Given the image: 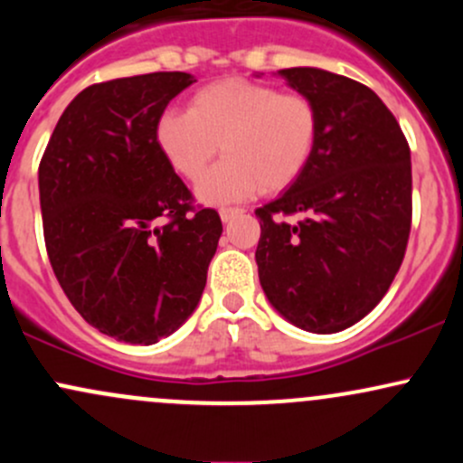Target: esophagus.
Segmentation results:
<instances>
[{
	"label": "esophagus",
	"instance_id": "1",
	"mask_svg": "<svg viewBox=\"0 0 463 463\" xmlns=\"http://www.w3.org/2000/svg\"><path fill=\"white\" fill-rule=\"evenodd\" d=\"M241 208H222L220 211V217H222V222H231V220H235L237 215H241Z\"/></svg>",
	"mask_w": 463,
	"mask_h": 463
}]
</instances>
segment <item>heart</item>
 <instances>
[{
    "label": "heart",
    "instance_id": "heart-1",
    "mask_svg": "<svg viewBox=\"0 0 463 463\" xmlns=\"http://www.w3.org/2000/svg\"><path fill=\"white\" fill-rule=\"evenodd\" d=\"M318 129V109L307 96L223 79L195 91L186 111H165L156 142L186 180H197L222 151L226 157L202 177L195 195L202 204L226 206L259 189L292 184L312 160Z\"/></svg>",
    "mask_w": 463,
    "mask_h": 463
}]
</instances>
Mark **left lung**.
<instances>
[{
    "mask_svg": "<svg viewBox=\"0 0 463 463\" xmlns=\"http://www.w3.org/2000/svg\"><path fill=\"white\" fill-rule=\"evenodd\" d=\"M274 76L317 105L321 129L306 171L255 211L259 281L294 327L336 334L367 317L400 270L411 231V151L367 85L321 68ZM292 212L304 220H276Z\"/></svg>",
    "mask_w": 463,
    "mask_h": 463,
    "instance_id": "1",
    "label": "left lung"
}]
</instances>
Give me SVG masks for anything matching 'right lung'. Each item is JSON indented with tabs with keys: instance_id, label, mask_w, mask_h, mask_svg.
I'll use <instances>...</instances> for the list:
<instances>
[{
	"instance_id": "right-lung-1",
	"label": "right lung",
	"mask_w": 463,
	"mask_h": 463,
	"mask_svg": "<svg viewBox=\"0 0 463 463\" xmlns=\"http://www.w3.org/2000/svg\"><path fill=\"white\" fill-rule=\"evenodd\" d=\"M195 83L154 72L90 85L61 114L39 165L50 263L91 327L129 345L171 336L195 312L222 237L156 142L169 100ZM160 216L170 222L156 226Z\"/></svg>"
}]
</instances>
